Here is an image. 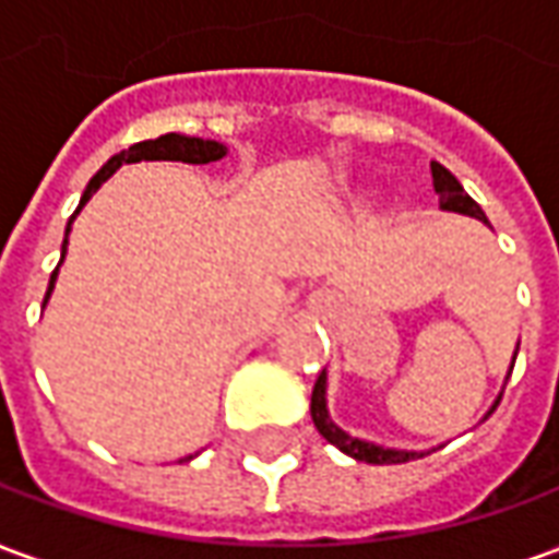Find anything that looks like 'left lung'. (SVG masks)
Here are the masks:
<instances>
[{
    "label": "left lung",
    "instance_id": "left-lung-1",
    "mask_svg": "<svg viewBox=\"0 0 559 559\" xmlns=\"http://www.w3.org/2000/svg\"><path fill=\"white\" fill-rule=\"evenodd\" d=\"M431 173H433V191L440 194V206L449 209V212H461V215H469V218H479L488 224L481 206L473 200V197L461 188L452 173L445 170L443 164L431 160ZM500 404V401H497ZM493 404L491 411H497ZM311 419H314L317 431L326 437L329 443L338 445L341 452H347L356 461H365V464H404V461H413V457H421L425 452H404V449H383V445L365 443V440H356L347 431H341L335 421L329 419L326 411V371H320L314 383V392H311Z\"/></svg>",
    "mask_w": 559,
    "mask_h": 559
}]
</instances>
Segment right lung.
<instances>
[{
    "instance_id": "add662e5",
    "label": "right lung",
    "mask_w": 559,
    "mask_h": 559,
    "mask_svg": "<svg viewBox=\"0 0 559 559\" xmlns=\"http://www.w3.org/2000/svg\"><path fill=\"white\" fill-rule=\"evenodd\" d=\"M227 155V148L221 146V143H215V140H200V138H185V134H164V138L158 140H143V143H134V146L122 148L119 155H114V158L104 164L102 170L92 176V182L86 185V191H83V197H80V206L78 212L83 209V203L90 200L98 188H102V182H107L110 176H114L122 164H134V160H182V164H209V160H218ZM74 212V215H78ZM71 215V218H74ZM66 245H68V230H66V242H62V257H66ZM62 263V260H59ZM56 284V269L53 275H50V287H47V296H50V290H53ZM47 296H44V302H47ZM188 461V457H185Z\"/></svg>"
}]
</instances>
